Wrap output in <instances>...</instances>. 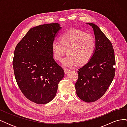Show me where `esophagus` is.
I'll return each mask as SVG.
<instances>
[{
    "label": "esophagus",
    "instance_id": "obj_1",
    "mask_svg": "<svg viewBox=\"0 0 127 127\" xmlns=\"http://www.w3.org/2000/svg\"><path fill=\"white\" fill-rule=\"evenodd\" d=\"M70 71L69 69H64V72L65 73V74H67Z\"/></svg>",
    "mask_w": 127,
    "mask_h": 127
}]
</instances>
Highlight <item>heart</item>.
<instances>
[{
  "label": "heart",
  "instance_id": "b5f03b06",
  "mask_svg": "<svg viewBox=\"0 0 127 127\" xmlns=\"http://www.w3.org/2000/svg\"><path fill=\"white\" fill-rule=\"evenodd\" d=\"M54 58L60 61L67 51L68 55L62 61L64 67H72L76 65L87 64L93 56L96 42L94 36L83 31L71 30L60 37V42L54 41L52 43Z\"/></svg>",
  "mask_w": 127,
  "mask_h": 127
}]
</instances>
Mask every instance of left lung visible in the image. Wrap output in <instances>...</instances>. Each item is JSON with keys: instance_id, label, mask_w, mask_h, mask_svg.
<instances>
[{"instance_id": "left-lung-1", "label": "left lung", "mask_w": 127, "mask_h": 127, "mask_svg": "<svg viewBox=\"0 0 127 127\" xmlns=\"http://www.w3.org/2000/svg\"><path fill=\"white\" fill-rule=\"evenodd\" d=\"M94 33L96 48L91 59L78 71L76 94L86 102L97 101L105 94L114 77L116 64L113 46L101 29L88 23Z\"/></svg>"}]
</instances>
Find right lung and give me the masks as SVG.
<instances>
[{
  "label": "right lung",
  "instance_id": "1",
  "mask_svg": "<svg viewBox=\"0 0 127 127\" xmlns=\"http://www.w3.org/2000/svg\"><path fill=\"white\" fill-rule=\"evenodd\" d=\"M59 24H43L30 29L16 45L13 66L16 82L29 100L40 104L54 98L63 78V69L53 58L52 43Z\"/></svg>",
  "mask_w": 127,
  "mask_h": 127
}]
</instances>
